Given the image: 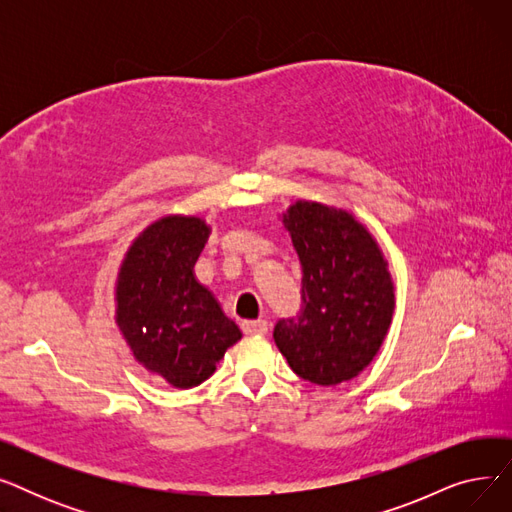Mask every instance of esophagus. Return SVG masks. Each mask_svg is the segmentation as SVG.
I'll return each instance as SVG.
<instances>
[{"instance_id":"obj_1","label":"esophagus","mask_w":512,"mask_h":512,"mask_svg":"<svg viewBox=\"0 0 512 512\" xmlns=\"http://www.w3.org/2000/svg\"><path fill=\"white\" fill-rule=\"evenodd\" d=\"M242 332L247 336H255V334H265L267 332V321L263 319H253V321H242Z\"/></svg>"}]
</instances>
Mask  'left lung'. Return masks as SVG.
<instances>
[{
  "mask_svg": "<svg viewBox=\"0 0 512 512\" xmlns=\"http://www.w3.org/2000/svg\"><path fill=\"white\" fill-rule=\"evenodd\" d=\"M303 267L301 311L274 340L299 378L317 386L353 380L378 355L394 311V286L378 242L353 213L297 201L284 213Z\"/></svg>",
  "mask_w": 512,
  "mask_h": 512,
  "instance_id": "8db88e82",
  "label": "left lung"
}]
</instances>
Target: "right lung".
<instances>
[{
    "label": "right lung",
    "mask_w": 512,
    "mask_h": 512,
    "mask_svg": "<svg viewBox=\"0 0 512 512\" xmlns=\"http://www.w3.org/2000/svg\"><path fill=\"white\" fill-rule=\"evenodd\" d=\"M209 226L195 215H166L130 245L116 282V324L145 369L174 388L205 382L240 330L193 267Z\"/></svg>",
    "instance_id": "1"
}]
</instances>
